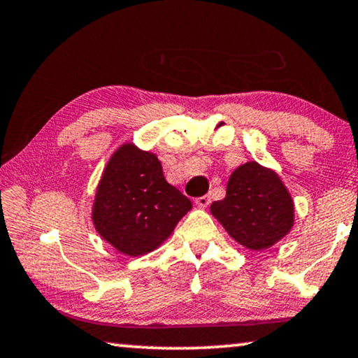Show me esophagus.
I'll return each mask as SVG.
<instances>
[{"label":"esophagus","instance_id":"esophagus-1","mask_svg":"<svg viewBox=\"0 0 358 358\" xmlns=\"http://www.w3.org/2000/svg\"><path fill=\"white\" fill-rule=\"evenodd\" d=\"M195 203H196V206H200V208H206V206L210 205V203H211V196H210V195L198 196L196 200H195Z\"/></svg>","mask_w":358,"mask_h":358}]
</instances>
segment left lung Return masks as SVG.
Segmentation results:
<instances>
[{"instance_id": "left-lung-1", "label": "left lung", "mask_w": 358, "mask_h": 358, "mask_svg": "<svg viewBox=\"0 0 358 358\" xmlns=\"http://www.w3.org/2000/svg\"><path fill=\"white\" fill-rule=\"evenodd\" d=\"M213 216L229 235L250 250H264L287 235L294 222V205L277 174L256 162L230 174L227 194L211 205Z\"/></svg>"}]
</instances>
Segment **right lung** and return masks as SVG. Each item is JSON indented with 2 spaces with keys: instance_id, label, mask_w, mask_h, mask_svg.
Segmentation results:
<instances>
[{
  "instance_id": "obj_1",
  "label": "right lung",
  "mask_w": 358,
  "mask_h": 358,
  "mask_svg": "<svg viewBox=\"0 0 358 358\" xmlns=\"http://www.w3.org/2000/svg\"><path fill=\"white\" fill-rule=\"evenodd\" d=\"M190 208L189 198L166 182L157 155L124 144L99 182L92 222L120 252L141 256L160 246Z\"/></svg>"
}]
</instances>
